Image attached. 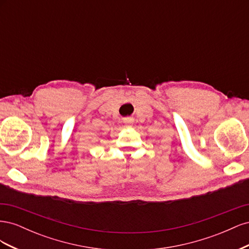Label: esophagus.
Listing matches in <instances>:
<instances>
[{"label": "esophagus", "instance_id": "esophagus-1", "mask_svg": "<svg viewBox=\"0 0 249 249\" xmlns=\"http://www.w3.org/2000/svg\"><path fill=\"white\" fill-rule=\"evenodd\" d=\"M133 123H134V119L133 118H125V119H124V125L126 127H131Z\"/></svg>", "mask_w": 249, "mask_h": 249}]
</instances>
